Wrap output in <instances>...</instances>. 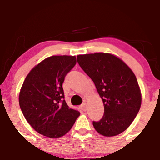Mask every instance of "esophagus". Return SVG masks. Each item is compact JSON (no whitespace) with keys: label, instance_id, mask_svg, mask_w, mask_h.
Wrapping results in <instances>:
<instances>
[{"label":"esophagus","instance_id":"1","mask_svg":"<svg viewBox=\"0 0 160 160\" xmlns=\"http://www.w3.org/2000/svg\"><path fill=\"white\" fill-rule=\"evenodd\" d=\"M81 108L83 109V111H86V110H87V104H86L85 102H84V103H82Z\"/></svg>","mask_w":160,"mask_h":160}]
</instances>
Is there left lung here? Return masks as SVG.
Wrapping results in <instances>:
<instances>
[{
	"instance_id": "obj_1",
	"label": "left lung",
	"mask_w": 160,
	"mask_h": 160,
	"mask_svg": "<svg viewBox=\"0 0 160 160\" xmlns=\"http://www.w3.org/2000/svg\"><path fill=\"white\" fill-rule=\"evenodd\" d=\"M77 62L90 77L104 106V114L93 122L98 133L115 136L124 132L133 122L142 102L136 76L120 58L107 52L77 56Z\"/></svg>"
}]
</instances>
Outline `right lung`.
<instances>
[{
  "label": "right lung",
  "instance_id": "obj_1",
  "mask_svg": "<svg viewBox=\"0 0 160 160\" xmlns=\"http://www.w3.org/2000/svg\"><path fill=\"white\" fill-rule=\"evenodd\" d=\"M77 64L75 56H52L29 72L19 94L24 118L38 133L48 138L62 137L69 132L80 112L64 100L62 83Z\"/></svg>",
  "mask_w": 160,
  "mask_h": 160
}]
</instances>
